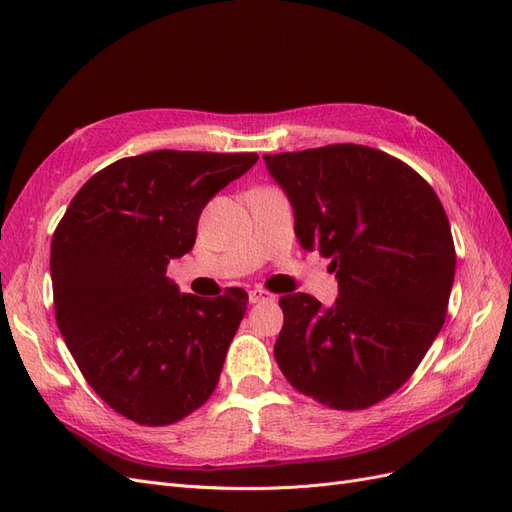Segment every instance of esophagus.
<instances>
[{
  "label": "esophagus",
  "instance_id": "obj_1",
  "mask_svg": "<svg viewBox=\"0 0 512 512\" xmlns=\"http://www.w3.org/2000/svg\"><path fill=\"white\" fill-rule=\"evenodd\" d=\"M247 299H250V303H262V301H273L275 297H273L271 292H267V290L254 288V290L247 292Z\"/></svg>",
  "mask_w": 512,
  "mask_h": 512
}]
</instances>
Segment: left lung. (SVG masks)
Wrapping results in <instances>:
<instances>
[{
    "mask_svg": "<svg viewBox=\"0 0 512 512\" xmlns=\"http://www.w3.org/2000/svg\"><path fill=\"white\" fill-rule=\"evenodd\" d=\"M303 250L331 258L339 297L280 299L275 361L299 393L363 410L395 393L440 333L455 280L451 224L408 164L365 145L265 156Z\"/></svg>",
    "mask_w": 512,
    "mask_h": 512,
    "instance_id": "left-lung-1",
    "label": "left lung"
}]
</instances>
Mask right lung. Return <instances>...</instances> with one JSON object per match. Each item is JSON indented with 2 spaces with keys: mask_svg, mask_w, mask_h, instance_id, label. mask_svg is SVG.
<instances>
[{
  "mask_svg": "<svg viewBox=\"0 0 512 512\" xmlns=\"http://www.w3.org/2000/svg\"><path fill=\"white\" fill-rule=\"evenodd\" d=\"M256 153L160 149L102 168L51 241L57 327L100 399L130 421H181L218 386L247 292L181 294L166 277L188 254L205 205Z\"/></svg>",
  "mask_w": 512,
  "mask_h": 512,
  "instance_id": "1",
  "label": "right lung"
}]
</instances>
